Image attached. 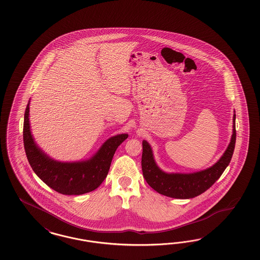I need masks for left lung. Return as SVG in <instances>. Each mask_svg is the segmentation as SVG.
<instances>
[{
  "instance_id": "8db88e82",
  "label": "left lung",
  "mask_w": 260,
  "mask_h": 260,
  "mask_svg": "<svg viewBox=\"0 0 260 260\" xmlns=\"http://www.w3.org/2000/svg\"><path fill=\"white\" fill-rule=\"evenodd\" d=\"M236 138V113H234L231 142L220 159L206 170L189 173H166L161 170L155 162L149 142L143 140V175L150 187L160 194L179 199L193 198L211 188L228 167L235 150Z\"/></svg>"
}]
</instances>
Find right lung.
<instances>
[{"label": "right lung", "mask_w": 260, "mask_h": 260, "mask_svg": "<svg viewBox=\"0 0 260 260\" xmlns=\"http://www.w3.org/2000/svg\"><path fill=\"white\" fill-rule=\"evenodd\" d=\"M29 104L24 117V145L32 170L48 187L66 196H80L97 189L107 177L111 160L127 134H117L104 142L89 159L74 162L54 160L40 148L34 140L29 123Z\"/></svg>", "instance_id": "add662e5"}]
</instances>
